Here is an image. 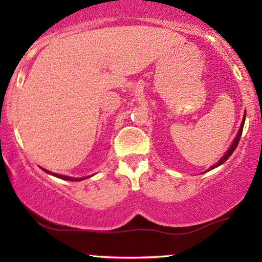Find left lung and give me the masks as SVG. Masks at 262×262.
Segmentation results:
<instances>
[{
  "label": "left lung",
  "instance_id": "1",
  "mask_svg": "<svg viewBox=\"0 0 262 262\" xmlns=\"http://www.w3.org/2000/svg\"><path fill=\"white\" fill-rule=\"evenodd\" d=\"M245 117H246V112L244 113V118H243V122H242V125H240V129H239V132H237V134H236V137H235V139H234V141H233V144H231L230 145V148L228 149V151L225 152V154L223 155V158L221 159V160H219L217 164H214L213 165V166H210L209 167V170H213V169H215V167H218L219 165H222V164H224L225 161L228 160V159H229V156L233 154V151L234 150L236 149V146H237V144H239V140H240V137H242V133H243V128H244V122H245ZM208 170V171H209Z\"/></svg>",
  "mask_w": 262,
  "mask_h": 262
}]
</instances>
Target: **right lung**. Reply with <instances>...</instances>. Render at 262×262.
<instances>
[{"instance_id":"right-lung-1","label":"right lung","mask_w":262,"mask_h":262,"mask_svg":"<svg viewBox=\"0 0 262 262\" xmlns=\"http://www.w3.org/2000/svg\"><path fill=\"white\" fill-rule=\"evenodd\" d=\"M43 171H45V172L47 173H50V175H53V176H55V177H59V179H61V180H66V181H81V180H85V179H89L90 176H87V177H81V179H74V177H69V176H65V175H58V173H53V172H50V171H48V170H45V169H41Z\"/></svg>"}]
</instances>
